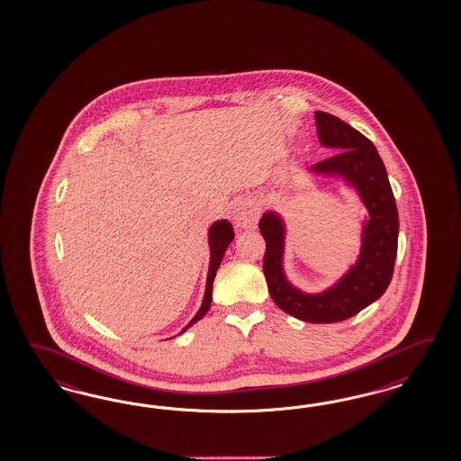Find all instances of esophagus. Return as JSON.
I'll use <instances>...</instances> for the list:
<instances>
[{
  "label": "esophagus",
  "instance_id": "esophagus-1",
  "mask_svg": "<svg viewBox=\"0 0 461 461\" xmlns=\"http://www.w3.org/2000/svg\"><path fill=\"white\" fill-rule=\"evenodd\" d=\"M258 218L260 210L250 199L240 201L231 208V220L240 228H255L258 223Z\"/></svg>",
  "mask_w": 461,
  "mask_h": 461
}]
</instances>
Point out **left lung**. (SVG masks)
Segmentation results:
<instances>
[{"label":"left lung","instance_id":"8db88e82","mask_svg":"<svg viewBox=\"0 0 461 461\" xmlns=\"http://www.w3.org/2000/svg\"><path fill=\"white\" fill-rule=\"evenodd\" d=\"M314 118L320 141L336 149V154L314 164L309 172L348 182L368 211L358 260L330 289L303 293L284 272V220L277 212L267 211L258 228L266 240L264 274L274 303L301 321L321 324L348 320L387 291L397 257L399 214L387 170L374 143L330 113L316 112Z\"/></svg>","mask_w":461,"mask_h":461}]
</instances>
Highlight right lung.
I'll return each mask as SVG.
<instances>
[{
    "label": "right lung",
    "instance_id": "obj_1",
    "mask_svg": "<svg viewBox=\"0 0 461 461\" xmlns=\"http://www.w3.org/2000/svg\"><path fill=\"white\" fill-rule=\"evenodd\" d=\"M235 233H233V226L230 221L226 220H220L216 223L211 224L210 231H208V243H210V272H208V280H206V293H204V299H203V304L199 307V311L195 312L194 318L191 320V322L182 330L181 333H184L187 328H191L194 322L199 321L211 306V301H212V282L216 277V270L220 268V264L223 260L224 251L228 249V245L233 241Z\"/></svg>",
    "mask_w": 461,
    "mask_h": 461
}]
</instances>
